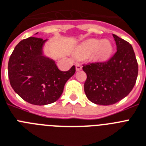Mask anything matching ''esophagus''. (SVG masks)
Wrapping results in <instances>:
<instances>
[{"instance_id": "34e87169", "label": "esophagus", "mask_w": 146, "mask_h": 146, "mask_svg": "<svg viewBox=\"0 0 146 146\" xmlns=\"http://www.w3.org/2000/svg\"><path fill=\"white\" fill-rule=\"evenodd\" d=\"M76 71H80L82 69V66L80 64H76Z\"/></svg>"}]
</instances>
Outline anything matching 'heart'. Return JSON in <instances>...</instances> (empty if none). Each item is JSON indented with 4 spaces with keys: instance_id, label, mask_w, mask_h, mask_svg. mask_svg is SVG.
<instances>
[{
    "instance_id": "obj_1",
    "label": "heart",
    "mask_w": 146,
    "mask_h": 146,
    "mask_svg": "<svg viewBox=\"0 0 146 146\" xmlns=\"http://www.w3.org/2000/svg\"><path fill=\"white\" fill-rule=\"evenodd\" d=\"M113 51V44L109 39H90L81 43L75 49V54L83 57L99 60L108 58Z\"/></svg>"
}]
</instances>
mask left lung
Segmentation results:
<instances>
[{"mask_svg":"<svg viewBox=\"0 0 146 146\" xmlns=\"http://www.w3.org/2000/svg\"><path fill=\"white\" fill-rule=\"evenodd\" d=\"M117 51L104 62L84 66L87 78L84 92L90 102L100 105H111L123 99L133 88L138 75V64L133 47L113 34Z\"/></svg>","mask_w":146,"mask_h":146,"instance_id":"left-lung-1","label":"left lung"}]
</instances>
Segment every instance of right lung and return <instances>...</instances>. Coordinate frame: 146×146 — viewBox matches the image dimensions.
<instances>
[{
    "instance_id": "right-lung-1",
    "label": "right lung",
    "mask_w": 146,
    "mask_h": 146,
    "mask_svg": "<svg viewBox=\"0 0 146 146\" xmlns=\"http://www.w3.org/2000/svg\"><path fill=\"white\" fill-rule=\"evenodd\" d=\"M47 41L36 37L23 39L15 46L8 62L11 86L22 99L34 105L57 101L67 80L75 73L74 66L62 72L54 60L44 55Z\"/></svg>"
}]
</instances>
